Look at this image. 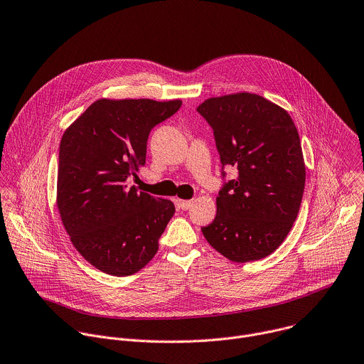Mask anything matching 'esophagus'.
<instances>
[{
	"label": "esophagus",
	"instance_id": "34e87169",
	"mask_svg": "<svg viewBox=\"0 0 364 364\" xmlns=\"http://www.w3.org/2000/svg\"><path fill=\"white\" fill-rule=\"evenodd\" d=\"M178 205H179V208L181 209H183V210H188V209H191V206L193 205V202L192 200H178Z\"/></svg>",
	"mask_w": 364,
	"mask_h": 364
}]
</instances>
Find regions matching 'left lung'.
<instances>
[{"instance_id":"8db88e82","label":"left lung","mask_w":364,"mask_h":364,"mask_svg":"<svg viewBox=\"0 0 364 364\" xmlns=\"http://www.w3.org/2000/svg\"><path fill=\"white\" fill-rule=\"evenodd\" d=\"M196 110L213 130L223 169L237 171L224 182L215 220L202 234L234 262L265 258L291 231L303 199L306 165L297 127L287 110L245 92L210 97Z\"/></svg>"}]
</instances>
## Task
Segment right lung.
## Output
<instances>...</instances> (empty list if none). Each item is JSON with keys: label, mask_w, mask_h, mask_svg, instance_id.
<instances>
[{"label": "right lung", "mask_w": 364, "mask_h": 364, "mask_svg": "<svg viewBox=\"0 0 364 364\" xmlns=\"http://www.w3.org/2000/svg\"><path fill=\"white\" fill-rule=\"evenodd\" d=\"M182 102L100 99L64 132L58 152L57 206L82 257L97 269L127 277L158 252L175 205L137 192L127 179L146 162L151 130Z\"/></svg>", "instance_id": "obj_1"}]
</instances>
